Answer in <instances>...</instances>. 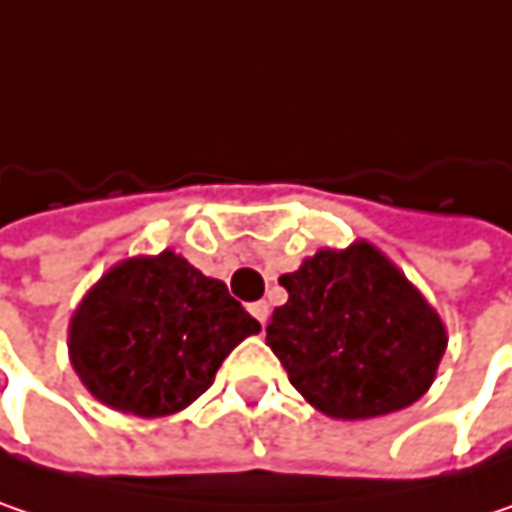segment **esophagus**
Masks as SVG:
<instances>
[{"label":"esophagus","instance_id":"1","mask_svg":"<svg viewBox=\"0 0 512 512\" xmlns=\"http://www.w3.org/2000/svg\"><path fill=\"white\" fill-rule=\"evenodd\" d=\"M250 314L265 326L268 323V314H271V309H268V303L265 300H259V303H250Z\"/></svg>","mask_w":512,"mask_h":512}]
</instances>
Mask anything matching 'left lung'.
Returning <instances> with one entry per match:
<instances>
[{
    "instance_id": "8db88e82",
    "label": "left lung",
    "mask_w": 512,
    "mask_h": 512,
    "mask_svg": "<svg viewBox=\"0 0 512 512\" xmlns=\"http://www.w3.org/2000/svg\"><path fill=\"white\" fill-rule=\"evenodd\" d=\"M279 285L288 303L274 309L265 341L311 408L370 420L425 396L446 323L376 244L323 247Z\"/></svg>"
}]
</instances>
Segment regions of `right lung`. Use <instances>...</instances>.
<instances>
[{
	"instance_id": "1",
	"label": "right lung",
	"mask_w": 512,
	"mask_h": 512,
	"mask_svg": "<svg viewBox=\"0 0 512 512\" xmlns=\"http://www.w3.org/2000/svg\"><path fill=\"white\" fill-rule=\"evenodd\" d=\"M259 329L221 279L163 250L116 262L84 294L69 317V361L101 405L157 420L206 393Z\"/></svg>"
}]
</instances>
